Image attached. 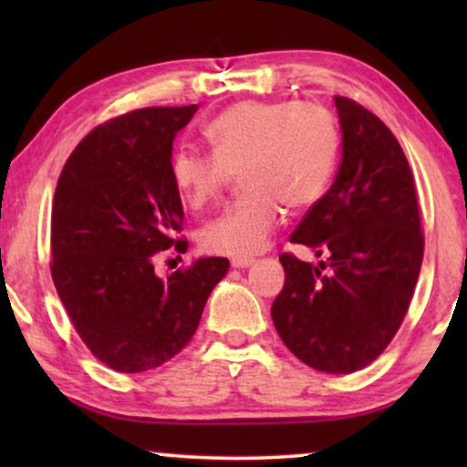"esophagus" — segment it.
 I'll use <instances>...</instances> for the list:
<instances>
[{"label": "esophagus", "mask_w": 467, "mask_h": 467, "mask_svg": "<svg viewBox=\"0 0 467 467\" xmlns=\"http://www.w3.org/2000/svg\"><path fill=\"white\" fill-rule=\"evenodd\" d=\"M232 265L238 267V270H244V267L253 265V259H232Z\"/></svg>", "instance_id": "esophagus-1"}]
</instances>
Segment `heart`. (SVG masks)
I'll list each match as a JSON object with an SVG mask.
<instances>
[{
    "label": "heart",
    "instance_id": "b5f03b06",
    "mask_svg": "<svg viewBox=\"0 0 467 467\" xmlns=\"http://www.w3.org/2000/svg\"><path fill=\"white\" fill-rule=\"evenodd\" d=\"M213 155L191 149L170 159V178L189 208L213 203L242 170L246 195L202 229L203 251L251 259L270 242L285 206L308 208L325 193L337 130L310 101H240L206 127Z\"/></svg>",
    "mask_w": 467,
    "mask_h": 467
}]
</instances>
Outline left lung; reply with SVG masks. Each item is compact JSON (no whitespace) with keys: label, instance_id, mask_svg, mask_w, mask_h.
Returning a JSON list of instances; mask_svg holds the SVG:
<instances>
[{"label":"left lung","instance_id":"obj_1","mask_svg":"<svg viewBox=\"0 0 467 467\" xmlns=\"http://www.w3.org/2000/svg\"><path fill=\"white\" fill-rule=\"evenodd\" d=\"M342 159L336 181L291 242L315 248V265L283 253L285 286L272 318L306 366L350 374L369 366L404 321L423 261L425 235L414 178L391 130L336 95Z\"/></svg>","mask_w":467,"mask_h":467}]
</instances>
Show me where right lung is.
Returning <instances> with one entry per match:
<instances>
[{
  "mask_svg": "<svg viewBox=\"0 0 467 467\" xmlns=\"http://www.w3.org/2000/svg\"><path fill=\"white\" fill-rule=\"evenodd\" d=\"M197 106L142 108L88 131L63 165L50 216V274L80 340L136 374L181 353L225 276V257L159 278V253L187 251L170 178L171 142Z\"/></svg>",
  "mask_w": 467,
  "mask_h": 467,
  "instance_id": "right-lung-1",
  "label": "right lung"
}]
</instances>
